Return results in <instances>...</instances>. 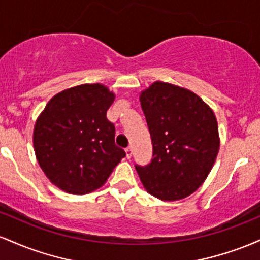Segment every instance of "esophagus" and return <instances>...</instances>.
Masks as SVG:
<instances>
[{"label": "esophagus", "mask_w": 260, "mask_h": 260, "mask_svg": "<svg viewBox=\"0 0 260 260\" xmlns=\"http://www.w3.org/2000/svg\"><path fill=\"white\" fill-rule=\"evenodd\" d=\"M126 156H127V159H131V156H132V148L131 147L126 148Z\"/></svg>", "instance_id": "1"}]
</instances>
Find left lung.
Here are the masks:
<instances>
[{"label":"left lung","instance_id":"left-lung-1","mask_svg":"<svg viewBox=\"0 0 260 260\" xmlns=\"http://www.w3.org/2000/svg\"><path fill=\"white\" fill-rule=\"evenodd\" d=\"M153 159L136 165L149 194L161 201H180L196 192L213 169L220 148L213 110L182 86L154 82L140 92Z\"/></svg>","mask_w":260,"mask_h":260}]
</instances>
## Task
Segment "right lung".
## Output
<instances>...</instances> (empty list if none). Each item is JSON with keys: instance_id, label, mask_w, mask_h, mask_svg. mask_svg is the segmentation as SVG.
Masks as SVG:
<instances>
[{"instance_id": "right-lung-1", "label": "right lung", "mask_w": 260, "mask_h": 260, "mask_svg": "<svg viewBox=\"0 0 260 260\" xmlns=\"http://www.w3.org/2000/svg\"><path fill=\"white\" fill-rule=\"evenodd\" d=\"M113 100L115 94L104 84H82L56 94L39 115L32 133L35 156L59 189L90 193L104 186L126 156L106 118Z\"/></svg>"}]
</instances>
